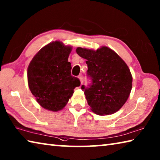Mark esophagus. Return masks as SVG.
Listing matches in <instances>:
<instances>
[{
	"label": "esophagus",
	"instance_id": "1",
	"mask_svg": "<svg viewBox=\"0 0 160 160\" xmlns=\"http://www.w3.org/2000/svg\"><path fill=\"white\" fill-rule=\"evenodd\" d=\"M78 78H79V80L80 81V83L81 85H82V82H83V78H82V75H80L79 76H78Z\"/></svg>",
	"mask_w": 160,
	"mask_h": 160
}]
</instances>
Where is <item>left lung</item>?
Segmentation results:
<instances>
[{
    "label": "left lung",
    "instance_id": "left-lung-1",
    "mask_svg": "<svg viewBox=\"0 0 160 160\" xmlns=\"http://www.w3.org/2000/svg\"><path fill=\"white\" fill-rule=\"evenodd\" d=\"M76 52L87 60L92 84L81 88L91 110L100 116L114 113L125 104L132 89V78L128 66L107 47L96 51L78 47Z\"/></svg>",
    "mask_w": 160,
    "mask_h": 160
}]
</instances>
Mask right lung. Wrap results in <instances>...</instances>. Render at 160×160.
I'll return each instance as SVG.
<instances>
[{
	"instance_id": "right-lung-1",
	"label": "right lung",
	"mask_w": 160,
	"mask_h": 160,
	"mask_svg": "<svg viewBox=\"0 0 160 160\" xmlns=\"http://www.w3.org/2000/svg\"><path fill=\"white\" fill-rule=\"evenodd\" d=\"M71 51V47L61 42H51L39 50L29 65V88L46 109H63L74 89L80 85L79 79L71 75V64L68 61Z\"/></svg>"
}]
</instances>
